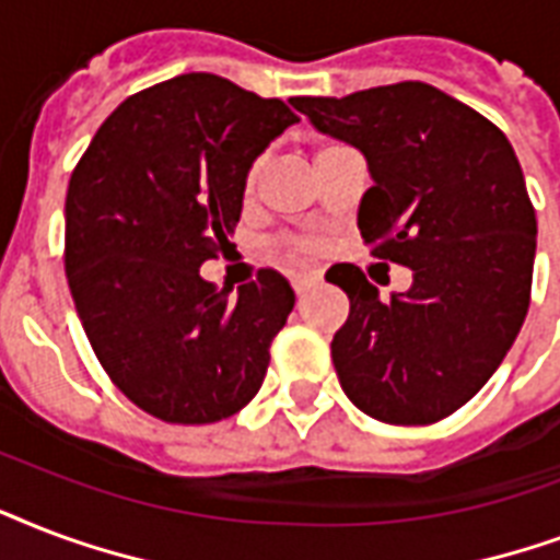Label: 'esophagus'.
Segmentation results:
<instances>
[{"mask_svg": "<svg viewBox=\"0 0 560 560\" xmlns=\"http://www.w3.org/2000/svg\"><path fill=\"white\" fill-rule=\"evenodd\" d=\"M320 280L318 271H298V275H292V289L298 294H303L310 285H315Z\"/></svg>", "mask_w": 560, "mask_h": 560, "instance_id": "1", "label": "esophagus"}]
</instances>
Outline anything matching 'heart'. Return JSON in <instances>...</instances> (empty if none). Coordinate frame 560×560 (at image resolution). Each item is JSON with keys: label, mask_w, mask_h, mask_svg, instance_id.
<instances>
[{"label": "heart", "mask_w": 560, "mask_h": 560, "mask_svg": "<svg viewBox=\"0 0 560 560\" xmlns=\"http://www.w3.org/2000/svg\"><path fill=\"white\" fill-rule=\"evenodd\" d=\"M336 149H341L339 142H327V145H320V149H318V158H324V154H329V151H336ZM318 158H315V160H318ZM262 166H266V160L257 158V160H250L248 168H245V175H242V189H245L248 195L257 189L259 175H262ZM285 245H289L292 250H315V248H318V245H315L312 240H285Z\"/></svg>", "instance_id": "b5f03b06"}]
</instances>
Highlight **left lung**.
Returning a JSON list of instances; mask_svg holds the SVG:
<instances>
[{"label": "left lung", "mask_w": 560, "mask_h": 560, "mask_svg": "<svg viewBox=\"0 0 560 560\" xmlns=\"http://www.w3.org/2000/svg\"><path fill=\"white\" fill-rule=\"evenodd\" d=\"M292 104L365 154L362 240L383 266L411 268L388 301L362 268L327 271L350 301L329 345L341 388L394 427L450 418L500 368L532 301L537 219L509 137L423 81Z\"/></svg>", "instance_id": "obj_1"}]
</instances>
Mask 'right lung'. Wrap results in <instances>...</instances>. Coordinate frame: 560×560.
<instances>
[{"mask_svg": "<svg viewBox=\"0 0 560 560\" xmlns=\"http://www.w3.org/2000/svg\"><path fill=\"white\" fill-rule=\"evenodd\" d=\"M301 116L210 72L128 95L67 189L63 266L95 359L166 423L201 427L254 400L294 306L259 268L231 298L198 268L228 254L250 160Z\"/></svg>", "mask_w": 560, "mask_h": 560, "instance_id": "add662e5", "label": "right lung"}]
</instances>
